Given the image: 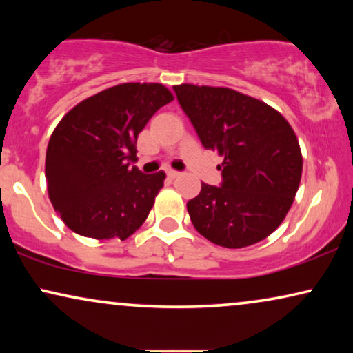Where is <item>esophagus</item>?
I'll return each mask as SVG.
<instances>
[{
    "mask_svg": "<svg viewBox=\"0 0 353 353\" xmlns=\"http://www.w3.org/2000/svg\"><path fill=\"white\" fill-rule=\"evenodd\" d=\"M167 175H168V178H172V180H175V178H178L181 175L180 172H176V170H168L167 172Z\"/></svg>",
    "mask_w": 353,
    "mask_h": 353,
    "instance_id": "obj_1",
    "label": "esophagus"
}]
</instances>
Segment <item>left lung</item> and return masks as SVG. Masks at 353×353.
<instances>
[{"label": "left lung", "instance_id": "left-lung-1", "mask_svg": "<svg viewBox=\"0 0 353 353\" xmlns=\"http://www.w3.org/2000/svg\"><path fill=\"white\" fill-rule=\"evenodd\" d=\"M202 146L223 157L221 186L202 183L188 202L210 243L241 249L283 223L301 185L302 152L286 119L263 101L225 86H173Z\"/></svg>", "mask_w": 353, "mask_h": 353}]
</instances>
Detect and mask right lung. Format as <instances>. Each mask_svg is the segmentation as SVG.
<instances>
[{"instance_id": "add662e5", "label": "right lung", "mask_w": 353, "mask_h": 353, "mask_svg": "<svg viewBox=\"0 0 353 353\" xmlns=\"http://www.w3.org/2000/svg\"><path fill=\"white\" fill-rule=\"evenodd\" d=\"M173 101L162 83H122L72 108L46 149L48 194L77 234L125 241L148 219L163 186L162 170L143 175L137 139L149 119Z\"/></svg>"}]
</instances>
